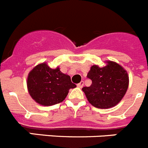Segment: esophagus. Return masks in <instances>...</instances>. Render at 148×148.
I'll return each mask as SVG.
<instances>
[{
    "label": "esophagus",
    "mask_w": 148,
    "mask_h": 148,
    "mask_svg": "<svg viewBox=\"0 0 148 148\" xmlns=\"http://www.w3.org/2000/svg\"><path fill=\"white\" fill-rule=\"evenodd\" d=\"M77 86H78L79 88H82V87H83V86H84V82H83V81H82L80 83L78 84V85H77Z\"/></svg>",
    "instance_id": "obj_1"
}]
</instances>
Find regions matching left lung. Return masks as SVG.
Returning <instances> with one entry per match:
<instances>
[{
  "label": "left lung",
  "instance_id": "8db88e82",
  "mask_svg": "<svg viewBox=\"0 0 148 148\" xmlns=\"http://www.w3.org/2000/svg\"><path fill=\"white\" fill-rule=\"evenodd\" d=\"M103 67L98 65L90 67L87 76L92 80V84L82 88L89 102L100 109L118 104L129 85L127 72L121 65L112 61H107Z\"/></svg>",
  "mask_w": 148,
  "mask_h": 148
}]
</instances>
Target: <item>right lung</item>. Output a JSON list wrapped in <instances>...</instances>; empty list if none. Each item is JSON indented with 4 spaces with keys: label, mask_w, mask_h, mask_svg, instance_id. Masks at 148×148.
I'll return each instance as SVG.
<instances>
[{
    "label": "right lung",
    "mask_w": 148,
    "mask_h": 148,
    "mask_svg": "<svg viewBox=\"0 0 148 148\" xmlns=\"http://www.w3.org/2000/svg\"><path fill=\"white\" fill-rule=\"evenodd\" d=\"M27 84L32 99L43 106L62 102L69 90L76 87L69 75L61 73L59 66L52 69L45 62L35 66L29 73Z\"/></svg>",
    "instance_id": "obj_1"
}]
</instances>
